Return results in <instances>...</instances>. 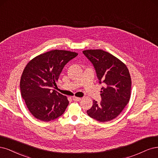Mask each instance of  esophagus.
Returning a JSON list of instances; mask_svg holds the SVG:
<instances>
[{"label":"esophagus","instance_id":"obj_1","mask_svg":"<svg viewBox=\"0 0 158 158\" xmlns=\"http://www.w3.org/2000/svg\"><path fill=\"white\" fill-rule=\"evenodd\" d=\"M73 100L74 101L79 102V101L81 100V98H79V97H76V96H73Z\"/></svg>","mask_w":158,"mask_h":158}]
</instances>
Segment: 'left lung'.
Here are the masks:
<instances>
[{"mask_svg": "<svg viewBox=\"0 0 158 158\" xmlns=\"http://www.w3.org/2000/svg\"><path fill=\"white\" fill-rule=\"evenodd\" d=\"M96 69L100 81L105 84L101 89L102 101L93 100L86 113L100 122L111 121L118 117L128 104L131 97V78L126 65L110 53L100 49L83 51Z\"/></svg>", "mask_w": 158, "mask_h": 158, "instance_id": "8db88e82", "label": "left lung"}]
</instances>
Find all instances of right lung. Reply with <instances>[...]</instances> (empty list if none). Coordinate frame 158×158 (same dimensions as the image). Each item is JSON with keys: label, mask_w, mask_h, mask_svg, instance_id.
Instances as JSON below:
<instances>
[{"label": "right lung", "mask_w": 158, "mask_h": 158, "mask_svg": "<svg viewBox=\"0 0 158 158\" xmlns=\"http://www.w3.org/2000/svg\"><path fill=\"white\" fill-rule=\"evenodd\" d=\"M77 53L54 50L37 56L25 66L20 90L29 111L35 118L48 122L62 115L69 104L67 96L53 89L64 65Z\"/></svg>", "instance_id": "right-lung-1"}]
</instances>
